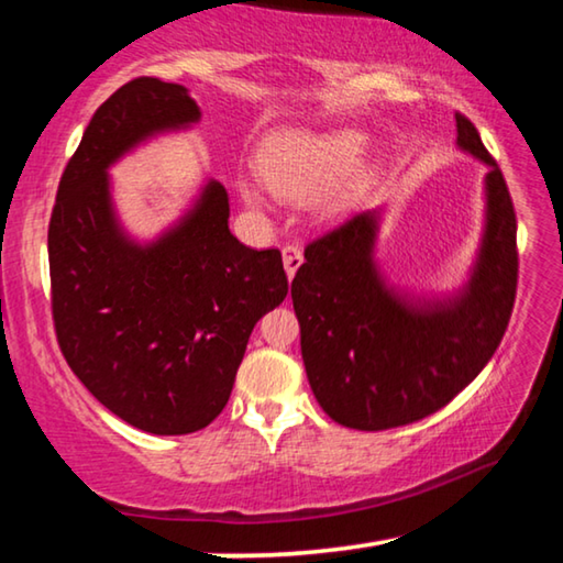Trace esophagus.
<instances>
[{
    "instance_id": "1",
    "label": "esophagus",
    "mask_w": 563,
    "mask_h": 563,
    "mask_svg": "<svg viewBox=\"0 0 563 563\" xmlns=\"http://www.w3.org/2000/svg\"><path fill=\"white\" fill-rule=\"evenodd\" d=\"M302 263V251L298 245H285L283 247V265H285V273H288V278H295V271L300 268Z\"/></svg>"
}]
</instances>
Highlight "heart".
<instances>
[{
	"mask_svg": "<svg viewBox=\"0 0 563 563\" xmlns=\"http://www.w3.org/2000/svg\"><path fill=\"white\" fill-rule=\"evenodd\" d=\"M362 148L357 131L332 133H285L273 139L261 154V170L273 194L288 201H305L322 194L332 179L336 184L322 196V208L335 213L355 198L365 184V166L355 164ZM243 196L261 203V190L241 180Z\"/></svg>",
	"mask_w": 563,
	"mask_h": 563,
	"instance_id": "b5f03b06",
	"label": "heart"
}]
</instances>
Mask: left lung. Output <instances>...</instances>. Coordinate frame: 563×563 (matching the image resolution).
Segmentation results:
<instances>
[{
  "label": "left lung",
  "instance_id": "1",
  "mask_svg": "<svg viewBox=\"0 0 563 563\" xmlns=\"http://www.w3.org/2000/svg\"><path fill=\"white\" fill-rule=\"evenodd\" d=\"M456 144L487 174V231L460 298L415 305L379 280L377 213H357L305 247L292 308L312 395L330 419L379 432L450 405L497 352L517 298V213L497 161L456 113Z\"/></svg>",
  "mask_w": 563,
  "mask_h": 563
}]
</instances>
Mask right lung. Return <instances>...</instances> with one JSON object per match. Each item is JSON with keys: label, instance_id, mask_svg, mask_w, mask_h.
Instances as JSON below:
<instances>
[{"label": "right lung", "instance_id": "1", "mask_svg": "<svg viewBox=\"0 0 563 563\" xmlns=\"http://www.w3.org/2000/svg\"><path fill=\"white\" fill-rule=\"evenodd\" d=\"M198 117L180 84L139 76L113 91L64 168L46 238L64 360L103 407L151 434L198 432L223 412L255 322L288 295L280 251L238 241L216 180L156 243L121 233L107 168Z\"/></svg>", "mask_w": 563, "mask_h": 563}]
</instances>
